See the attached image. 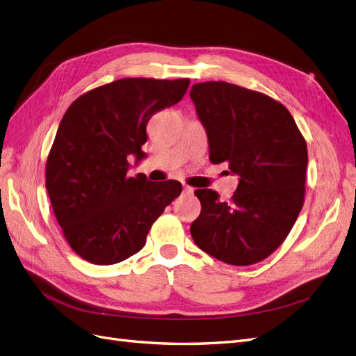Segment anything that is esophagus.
Instances as JSON below:
<instances>
[{
  "mask_svg": "<svg viewBox=\"0 0 356 356\" xmlns=\"http://www.w3.org/2000/svg\"><path fill=\"white\" fill-rule=\"evenodd\" d=\"M183 193H185V195H192L193 189L191 186H183Z\"/></svg>",
  "mask_w": 356,
  "mask_h": 356,
  "instance_id": "esophagus-1",
  "label": "esophagus"
}]
</instances>
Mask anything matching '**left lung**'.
Masks as SVG:
<instances>
[{
  "mask_svg": "<svg viewBox=\"0 0 356 356\" xmlns=\"http://www.w3.org/2000/svg\"><path fill=\"white\" fill-rule=\"evenodd\" d=\"M205 127L209 160L227 163L239 185L230 202L198 189L201 214L191 226L204 252L230 266H251L277 249L304 205L307 142L284 105L227 82L191 89Z\"/></svg>",
  "mask_w": 356,
  "mask_h": 356,
  "instance_id": "obj_1",
  "label": "left lung"
}]
</instances>
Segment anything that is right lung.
<instances>
[{
	"label": "right lung",
	"instance_id": "add662e5",
	"mask_svg": "<svg viewBox=\"0 0 356 356\" xmlns=\"http://www.w3.org/2000/svg\"><path fill=\"white\" fill-rule=\"evenodd\" d=\"M189 79L127 77L79 97L61 118L47 160V191L65 241L97 266L145 246L152 222L181 192V183L127 177L129 158L147 154L152 114L177 104Z\"/></svg>",
	"mask_w": 356,
	"mask_h": 356
}]
</instances>
